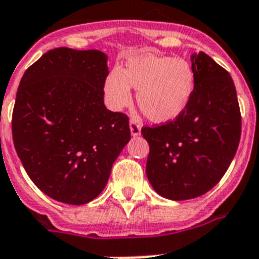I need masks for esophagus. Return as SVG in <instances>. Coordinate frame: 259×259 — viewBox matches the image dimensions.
<instances>
[{
  "label": "esophagus",
  "mask_w": 259,
  "mask_h": 259,
  "mask_svg": "<svg viewBox=\"0 0 259 259\" xmlns=\"http://www.w3.org/2000/svg\"><path fill=\"white\" fill-rule=\"evenodd\" d=\"M130 133H132L133 137H137L141 134V123L134 118L130 119Z\"/></svg>",
  "instance_id": "esophagus-1"
}]
</instances>
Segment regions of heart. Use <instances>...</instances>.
I'll list each match as a JSON object with an SVG mask.
<instances>
[{"label":"heart","mask_w":259,"mask_h":259,"mask_svg":"<svg viewBox=\"0 0 259 259\" xmlns=\"http://www.w3.org/2000/svg\"><path fill=\"white\" fill-rule=\"evenodd\" d=\"M130 88L138 90V106L150 121L167 123L177 119L190 104L194 73L182 58L133 56L121 70H111L105 79V97L113 110L129 106Z\"/></svg>","instance_id":"obj_1"}]
</instances>
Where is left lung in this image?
<instances>
[{
    "instance_id": "obj_1",
    "label": "left lung",
    "mask_w": 259,
    "mask_h": 259,
    "mask_svg": "<svg viewBox=\"0 0 259 259\" xmlns=\"http://www.w3.org/2000/svg\"><path fill=\"white\" fill-rule=\"evenodd\" d=\"M194 90L186 110L171 122L148 127L146 176L159 195L173 201L197 198L224 177L241 138L234 82L215 61L191 54Z\"/></svg>"
}]
</instances>
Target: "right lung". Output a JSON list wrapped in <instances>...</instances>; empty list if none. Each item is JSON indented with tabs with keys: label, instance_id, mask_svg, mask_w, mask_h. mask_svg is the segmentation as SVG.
<instances>
[{
	"label": "right lung",
	"instance_id": "1",
	"mask_svg": "<svg viewBox=\"0 0 259 259\" xmlns=\"http://www.w3.org/2000/svg\"><path fill=\"white\" fill-rule=\"evenodd\" d=\"M108 56L57 48L25 71L12 133L27 176L50 198L83 205L101 194L130 141L129 118L104 104Z\"/></svg>",
	"mask_w": 259,
	"mask_h": 259
}]
</instances>
